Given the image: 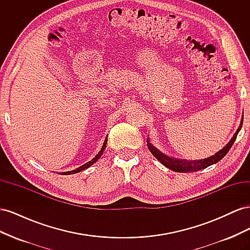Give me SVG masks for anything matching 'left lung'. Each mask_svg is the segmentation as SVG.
Listing matches in <instances>:
<instances>
[{
  "mask_svg": "<svg viewBox=\"0 0 250 250\" xmlns=\"http://www.w3.org/2000/svg\"><path fill=\"white\" fill-rule=\"evenodd\" d=\"M242 124H243V118H242V120H241V124L238 128V130L236 131V133L233 134L231 140L228 144H226V146H224L221 150H219L215 155H211L208 158H204V160L185 161V160H177V158L170 157L168 155L164 154L163 152H161L160 150H157L152 145V144L149 142L148 139H147V146L150 150V152L152 153V155L155 158H157V161H160L165 166V167H167L168 169L173 170L175 172H196V171H199L201 169H206V168L209 167L210 165H214V164L218 163L219 161L222 160V158L226 155V153L229 152V149L231 148L234 141H236L237 135L242 128Z\"/></svg>",
  "mask_w": 250,
  "mask_h": 250,
  "instance_id": "obj_1",
  "label": "left lung"
}]
</instances>
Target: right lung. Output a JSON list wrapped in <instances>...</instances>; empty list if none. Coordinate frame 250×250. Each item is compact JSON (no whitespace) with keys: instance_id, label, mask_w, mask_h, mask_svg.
I'll return each mask as SVG.
<instances>
[{"instance_id":"1","label":"right lung","mask_w":250,"mask_h":250,"mask_svg":"<svg viewBox=\"0 0 250 250\" xmlns=\"http://www.w3.org/2000/svg\"><path fill=\"white\" fill-rule=\"evenodd\" d=\"M106 144H107V138L105 139V141H104V143H103V146H102V148H101V150L99 151V152H98V154L93 158L92 161H89V162H87L86 164H84V165H82L81 167H79V168H77V169H75V170H73V171H67V172H63L62 173V175H70V174H75V173H78V172H81L82 170H85V169H87L88 167H90V166L92 165H94L98 160H99V158L101 157V155L103 154V151H104V149L106 148Z\"/></svg>"}]
</instances>
